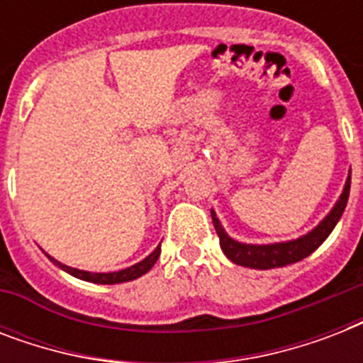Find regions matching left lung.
Instances as JSON below:
<instances>
[{
  "label": "left lung",
  "mask_w": 363,
  "mask_h": 363,
  "mask_svg": "<svg viewBox=\"0 0 363 363\" xmlns=\"http://www.w3.org/2000/svg\"><path fill=\"white\" fill-rule=\"evenodd\" d=\"M349 194L350 173L347 182H345L343 194L339 196L337 203L333 205V209L328 213L326 218L315 230H311L309 233H305L303 238L294 239V241L273 242V245H247V242L235 241L224 232L220 220L216 218L215 211H211V216H213L216 233L220 238V248L233 264L242 265V267H252V269H273V267H284V265L296 264L299 259L307 258L309 254L315 252L316 248L326 241L328 235L332 233V230L339 222L341 215H343L347 201H349Z\"/></svg>",
  "instance_id": "obj_1"
}]
</instances>
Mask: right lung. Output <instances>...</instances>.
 <instances>
[{"label": "right lung", "mask_w": 363, "mask_h": 363, "mask_svg": "<svg viewBox=\"0 0 363 363\" xmlns=\"http://www.w3.org/2000/svg\"><path fill=\"white\" fill-rule=\"evenodd\" d=\"M160 252H162V248L156 247L152 254H148L147 258L141 259L139 264L131 265V267H125V269L121 271H113V273H90V271H82V269H75V267H69V265L62 264L58 259L54 258H48L52 259L54 264L58 265L60 269H64L65 273H69V275L77 277V279H82V281H88V282H96V284H118V282H128V281H133V279H139L141 275H145L147 271H150L154 264H156V259H158Z\"/></svg>", "instance_id": "obj_1"}]
</instances>
